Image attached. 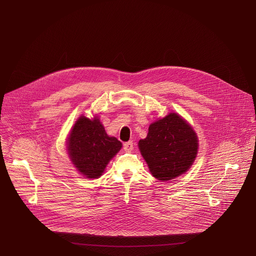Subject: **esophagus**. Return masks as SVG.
<instances>
[{"mask_svg": "<svg viewBox=\"0 0 256 256\" xmlns=\"http://www.w3.org/2000/svg\"><path fill=\"white\" fill-rule=\"evenodd\" d=\"M124 148L126 152H130V150L134 148L132 141H128V142H126V143L124 144Z\"/></svg>", "mask_w": 256, "mask_h": 256, "instance_id": "34e87169", "label": "esophagus"}]
</instances>
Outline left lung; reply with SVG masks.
Segmentation results:
<instances>
[{
	"instance_id": "1",
	"label": "left lung",
	"mask_w": 256,
	"mask_h": 256,
	"mask_svg": "<svg viewBox=\"0 0 256 256\" xmlns=\"http://www.w3.org/2000/svg\"><path fill=\"white\" fill-rule=\"evenodd\" d=\"M139 148L152 176L160 180H169L191 167L198 140L180 115L170 113L150 126L147 137L139 141Z\"/></svg>"
}]
</instances>
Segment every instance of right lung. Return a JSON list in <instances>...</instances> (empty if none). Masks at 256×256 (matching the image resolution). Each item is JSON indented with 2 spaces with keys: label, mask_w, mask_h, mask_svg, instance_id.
Listing matches in <instances>:
<instances>
[{
  "label": "right lung",
  "mask_w": 256,
  "mask_h": 256,
  "mask_svg": "<svg viewBox=\"0 0 256 256\" xmlns=\"http://www.w3.org/2000/svg\"><path fill=\"white\" fill-rule=\"evenodd\" d=\"M67 146L76 169L88 178H98L122 144L106 135L98 118L90 120L82 116L72 130Z\"/></svg>",
  "instance_id": "add662e5"
}]
</instances>
